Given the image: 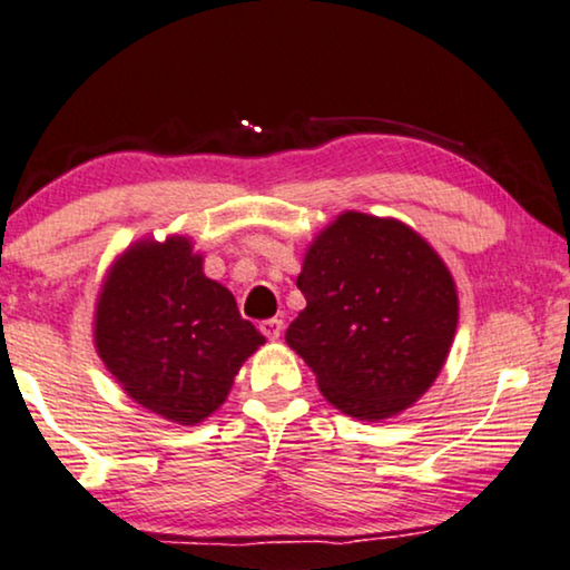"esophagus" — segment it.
I'll return each instance as SVG.
<instances>
[{"instance_id": "esophagus-1", "label": "esophagus", "mask_w": 570, "mask_h": 570, "mask_svg": "<svg viewBox=\"0 0 570 570\" xmlns=\"http://www.w3.org/2000/svg\"><path fill=\"white\" fill-rule=\"evenodd\" d=\"M258 330L264 332V337L267 340H279V335H283V320H264L262 324H258Z\"/></svg>"}]
</instances>
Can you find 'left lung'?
Masks as SVG:
<instances>
[{"label": "left lung", "mask_w": 570, "mask_h": 570, "mask_svg": "<svg viewBox=\"0 0 570 570\" xmlns=\"http://www.w3.org/2000/svg\"><path fill=\"white\" fill-rule=\"evenodd\" d=\"M306 308L285 332L322 395L356 419H387L430 390L458 322L442 258L395 219L345 212L308 248Z\"/></svg>", "instance_id": "left-lung-1"}]
</instances>
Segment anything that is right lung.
I'll return each mask as SVG.
<instances>
[{
    "mask_svg": "<svg viewBox=\"0 0 570 570\" xmlns=\"http://www.w3.org/2000/svg\"><path fill=\"white\" fill-rule=\"evenodd\" d=\"M262 343L186 238L132 246L99 295V356L132 401L180 424L217 411Z\"/></svg>",
    "mask_w": 570,
    "mask_h": 570,
    "instance_id": "right-lung-1",
    "label": "right lung"
}]
</instances>
